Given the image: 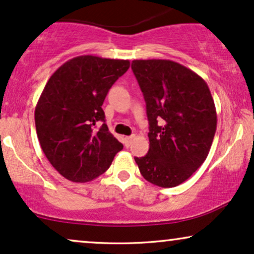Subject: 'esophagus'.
I'll return each mask as SVG.
<instances>
[{"instance_id": "obj_1", "label": "esophagus", "mask_w": 254, "mask_h": 254, "mask_svg": "<svg viewBox=\"0 0 254 254\" xmlns=\"http://www.w3.org/2000/svg\"><path fill=\"white\" fill-rule=\"evenodd\" d=\"M134 135H130V136H126L124 139V142H125V146L126 147H129L130 146V143H131V141L134 140Z\"/></svg>"}]
</instances>
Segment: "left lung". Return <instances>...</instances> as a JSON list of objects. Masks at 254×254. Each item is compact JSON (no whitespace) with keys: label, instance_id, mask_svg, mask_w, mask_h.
<instances>
[{"label":"left lung","instance_id":"8db88e82","mask_svg":"<svg viewBox=\"0 0 254 254\" xmlns=\"http://www.w3.org/2000/svg\"><path fill=\"white\" fill-rule=\"evenodd\" d=\"M131 70L149 121V150L134 157L135 162L151 184L180 186L202 166L211 148L217 128L211 92L202 77L173 61H133Z\"/></svg>","mask_w":254,"mask_h":254}]
</instances>
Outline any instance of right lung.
<instances>
[{
    "label": "right lung",
    "instance_id": "right-lung-1",
    "mask_svg": "<svg viewBox=\"0 0 254 254\" xmlns=\"http://www.w3.org/2000/svg\"><path fill=\"white\" fill-rule=\"evenodd\" d=\"M129 61L78 56L55 71L35 108L43 153L63 177L84 183L110 168L123 149L105 123L103 104Z\"/></svg>",
    "mask_w": 254,
    "mask_h": 254
}]
</instances>
